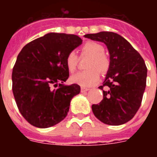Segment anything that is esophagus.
<instances>
[{"instance_id":"34e87169","label":"esophagus","mask_w":157,"mask_h":157,"mask_svg":"<svg viewBox=\"0 0 157 157\" xmlns=\"http://www.w3.org/2000/svg\"><path fill=\"white\" fill-rule=\"evenodd\" d=\"M90 90V89L89 88H85V87H81V93H85V92H86V91Z\"/></svg>"}]
</instances>
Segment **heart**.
<instances>
[{"label": "heart", "mask_w": 157, "mask_h": 157, "mask_svg": "<svg viewBox=\"0 0 157 157\" xmlns=\"http://www.w3.org/2000/svg\"><path fill=\"white\" fill-rule=\"evenodd\" d=\"M104 49L100 44L94 41L86 42L81 47V56H89L90 59L86 63V71H79L71 76V81L83 87H88L97 83L100 75L107 71L110 66L109 59L104 54ZM78 58L76 53L71 51L66 57V67L70 72H73L76 68Z\"/></svg>", "instance_id": "obj_1"}]
</instances>
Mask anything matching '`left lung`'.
<instances>
[{"instance_id": "left-lung-1", "label": "left lung", "mask_w": 157, "mask_h": 157, "mask_svg": "<svg viewBox=\"0 0 157 157\" xmlns=\"http://www.w3.org/2000/svg\"><path fill=\"white\" fill-rule=\"evenodd\" d=\"M107 45L110 66L103 86V99L92 105L94 114L109 125L126 123L138 112L146 88L147 69L144 59L129 41L112 32L84 36Z\"/></svg>"}]
</instances>
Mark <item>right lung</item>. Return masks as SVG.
Masks as SVG:
<instances>
[{
	"label": "right lung",
	"instance_id": "add662e5",
	"mask_svg": "<svg viewBox=\"0 0 157 157\" xmlns=\"http://www.w3.org/2000/svg\"><path fill=\"white\" fill-rule=\"evenodd\" d=\"M81 44L78 36L50 33L27 44L18 54L12 90L19 112L33 126L49 128L67 117L81 87L63 84L69 76L66 57Z\"/></svg>",
	"mask_w": 157,
	"mask_h": 157
}]
</instances>
